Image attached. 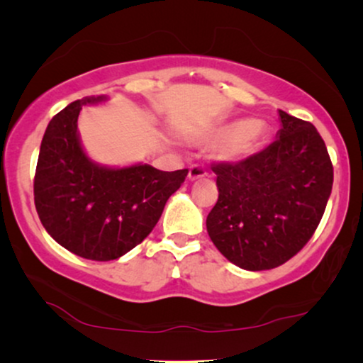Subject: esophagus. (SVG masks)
<instances>
[{
    "label": "esophagus",
    "mask_w": 363,
    "mask_h": 363,
    "mask_svg": "<svg viewBox=\"0 0 363 363\" xmlns=\"http://www.w3.org/2000/svg\"><path fill=\"white\" fill-rule=\"evenodd\" d=\"M203 177H206V168L203 165H191L190 170H188V178H190L191 182Z\"/></svg>",
    "instance_id": "1"
}]
</instances>
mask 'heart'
<instances>
[{"label":"heart","instance_id":"heart-1","mask_svg":"<svg viewBox=\"0 0 363 363\" xmlns=\"http://www.w3.org/2000/svg\"><path fill=\"white\" fill-rule=\"evenodd\" d=\"M264 138V127L256 121H238L220 128L211 135L218 142V155L223 160L240 162L251 157Z\"/></svg>","mask_w":363,"mask_h":363}]
</instances>
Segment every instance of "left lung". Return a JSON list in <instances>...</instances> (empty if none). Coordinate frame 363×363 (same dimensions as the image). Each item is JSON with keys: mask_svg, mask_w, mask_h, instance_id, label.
<instances>
[{"mask_svg": "<svg viewBox=\"0 0 363 363\" xmlns=\"http://www.w3.org/2000/svg\"><path fill=\"white\" fill-rule=\"evenodd\" d=\"M277 138L245 160L213 163L218 201L206 230L218 251L247 271L284 264L324 215L334 167L317 128L279 111Z\"/></svg>", "mask_w": 363, "mask_h": 363, "instance_id": "obj_1", "label": "left lung"}]
</instances>
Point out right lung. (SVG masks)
Listing matches in <instances>:
<instances>
[{
	"label": "right lung",
	"mask_w": 363,
	"mask_h": 363,
	"mask_svg": "<svg viewBox=\"0 0 363 363\" xmlns=\"http://www.w3.org/2000/svg\"><path fill=\"white\" fill-rule=\"evenodd\" d=\"M84 97L56 113L44 132L34 175V205L46 231L62 247L92 261H112L150 235L186 168H107L84 153L77 135Z\"/></svg>",
	"instance_id": "obj_1"
}]
</instances>
